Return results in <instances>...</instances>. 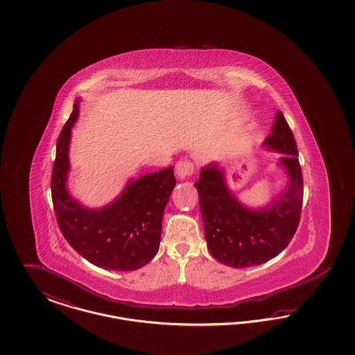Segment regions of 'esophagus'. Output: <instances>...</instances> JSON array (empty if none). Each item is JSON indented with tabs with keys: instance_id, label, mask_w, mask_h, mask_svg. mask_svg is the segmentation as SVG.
Here are the masks:
<instances>
[{
	"instance_id": "1",
	"label": "esophagus",
	"mask_w": 355,
	"mask_h": 355,
	"mask_svg": "<svg viewBox=\"0 0 355 355\" xmlns=\"http://www.w3.org/2000/svg\"><path fill=\"white\" fill-rule=\"evenodd\" d=\"M194 171V164L190 159H181L175 165V173L180 180H186Z\"/></svg>"
}]
</instances>
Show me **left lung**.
Returning <instances> with one entry per match:
<instances>
[{"label":"left lung","mask_w":355,"mask_h":355,"mask_svg":"<svg viewBox=\"0 0 355 355\" xmlns=\"http://www.w3.org/2000/svg\"><path fill=\"white\" fill-rule=\"evenodd\" d=\"M263 144L271 150L286 154L281 165L288 177L286 191L269 207L250 210L238 202L216 164L203 168L194 184L207 249L226 266L248 268L268 262L286 248L300 225L304 178L294 135L281 112Z\"/></svg>","instance_id":"left-lung-1"}]
</instances>
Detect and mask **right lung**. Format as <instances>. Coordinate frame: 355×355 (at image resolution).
<instances>
[{
    "instance_id": "right-lung-1",
    "label": "right lung",
    "mask_w": 355,
    "mask_h": 355,
    "mask_svg": "<svg viewBox=\"0 0 355 355\" xmlns=\"http://www.w3.org/2000/svg\"><path fill=\"white\" fill-rule=\"evenodd\" d=\"M78 102L57 139L51 171V200L58 227L69 245L93 265L109 270H137L159 249L165 206L175 186L173 166L130 181L114 202L85 209L67 190L68 149Z\"/></svg>"
}]
</instances>
